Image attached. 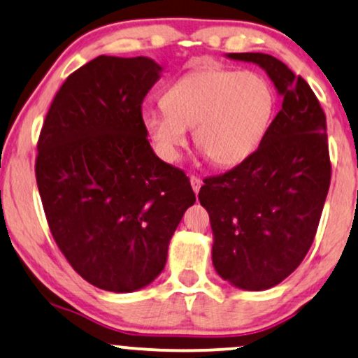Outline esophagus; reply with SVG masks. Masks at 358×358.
I'll list each match as a JSON object with an SVG mask.
<instances>
[{
	"label": "esophagus",
	"instance_id": "34e87169",
	"mask_svg": "<svg viewBox=\"0 0 358 358\" xmlns=\"http://www.w3.org/2000/svg\"><path fill=\"white\" fill-rule=\"evenodd\" d=\"M189 183H192L193 192L198 194V192H200V188H201V180L198 178L196 175H189Z\"/></svg>",
	"mask_w": 358,
	"mask_h": 358
}]
</instances>
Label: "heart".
Listing matches in <instances>:
<instances>
[{
	"instance_id": "obj_1",
	"label": "heart",
	"mask_w": 358,
	"mask_h": 358,
	"mask_svg": "<svg viewBox=\"0 0 358 358\" xmlns=\"http://www.w3.org/2000/svg\"><path fill=\"white\" fill-rule=\"evenodd\" d=\"M274 112L268 80L250 71L206 67L176 79L164 107L147 108L142 120L155 152L173 164L193 129L194 145L215 165L236 166L261 145Z\"/></svg>"
}]
</instances>
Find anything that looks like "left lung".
Masks as SVG:
<instances>
[{
  "instance_id": "8db88e82",
  "label": "left lung",
  "mask_w": 358,
  "mask_h": 358,
  "mask_svg": "<svg viewBox=\"0 0 358 358\" xmlns=\"http://www.w3.org/2000/svg\"><path fill=\"white\" fill-rule=\"evenodd\" d=\"M257 64L282 97L261 145L243 164L205 180L213 266L244 291L278 286L310 250L330 185L325 114L309 84L269 54L229 52Z\"/></svg>"
}]
</instances>
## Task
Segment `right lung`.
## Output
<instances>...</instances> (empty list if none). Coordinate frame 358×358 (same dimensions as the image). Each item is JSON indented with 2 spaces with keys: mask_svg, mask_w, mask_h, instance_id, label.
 <instances>
[{
  "mask_svg": "<svg viewBox=\"0 0 358 358\" xmlns=\"http://www.w3.org/2000/svg\"><path fill=\"white\" fill-rule=\"evenodd\" d=\"M162 71L145 56L92 59L57 90L39 135L36 182L49 229L76 273L103 291L148 286L196 200L143 127L142 102Z\"/></svg>",
  "mask_w": 358,
  "mask_h": 358,
  "instance_id": "add662e5",
  "label": "right lung"
}]
</instances>
